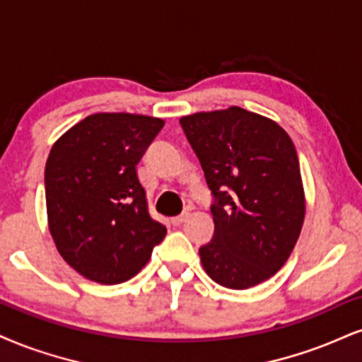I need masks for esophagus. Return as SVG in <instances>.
<instances>
[{
    "label": "esophagus",
    "mask_w": 362,
    "mask_h": 362,
    "mask_svg": "<svg viewBox=\"0 0 362 362\" xmlns=\"http://www.w3.org/2000/svg\"><path fill=\"white\" fill-rule=\"evenodd\" d=\"M186 220H188V213H182V215H180V216L171 218V223H173L174 226H180L181 223H185Z\"/></svg>",
    "instance_id": "esophagus-1"
}]
</instances>
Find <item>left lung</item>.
<instances>
[{
	"instance_id": "8db88e82",
	"label": "left lung",
	"mask_w": 362,
	"mask_h": 362,
	"mask_svg": "<svg viewBox=\"0 0 362 362\" xmlns=\"http://www.w3.org/2000/svg\"><path fill=\"white\" fill-rule=\"evenodd\" d=\"M180 122L213 194L203 269L226 288L265 282L288 260L304 223L296 146L274 120L236 105Z\"/></svg>"
}]
</instances>
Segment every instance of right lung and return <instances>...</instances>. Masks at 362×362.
Here are the masks:
<instances>
[{
    "instance_id": "add662e5",
    "label": "right lung",
    "mask_w": 362,
    "mask_h": 362,
    "mask_svg": "<svg viewBox=\"0 0 362 362\" xmlns=\"http://www.w3.org/2000/svg\"><path fill=\"white\" fill-rule=\"evenodd\" d=\"M163 119L88 115L53 144L45 166L48 226L64 260L93 282L139 274L166 226L147 211L136 166Z\"/></svg>"
}]
</instances>
